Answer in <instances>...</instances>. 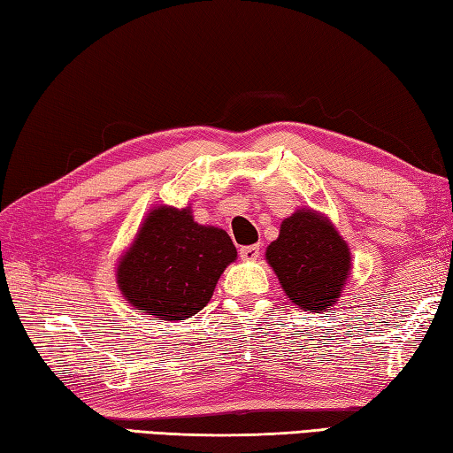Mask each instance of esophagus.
Segmentation results:
<instances>
[{
    "label": "esophagus",
    "instance_id": "34e87169",
    "mask_svg": "<svg viewBox=\"0 0 453 453\" xmlns=\"http://www.w3.org/2000/svg\"><path fill=\"white\" fill-rule=\"evenodd\" d=\"M260 256V246L252 244V246H242L241 249V258L246 262H254Z\"/></svg>",
    "mask_w": 453,
    "mask_h": 453
}]
</instances>
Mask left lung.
Returning a JSON list of instances; mask_svg holds the SVG:
<instances>
[{"mask_svg": "<svg viewBox=\"0 0 453 453\" xmlns=\"http://www.w3.org/2000/svg\"><path fill=\"white\" fill-rule=\"evenodd\" d=\"M266 262L292 303L310 313H326L335 305L353 270L343 236L327 215L310 207L281 220Z\"/></svg>", "mask_w": 453, "mask_h": 453, "instance_id": "1", "label": "left lung"}]
</instances>
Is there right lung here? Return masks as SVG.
Returning <instances> with one entry per match:
<instances>
[{"instance_id":"obj_1","label":"right lung","mask_w":453,"mask_h":453,"mask_svg":"<svg viewBox=\"0 0 453 453\" xmlns=\"http://www.w3.org/2000/svg\"><path fill=\"white\" fill-rule=\"evenodd\" d=\"M236 260L226 230L195 223L191 207L148 211L116 264L124 300L142 313L181 321L211 302L220 274Z\"/></svg>"}]
</instances>
